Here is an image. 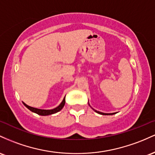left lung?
I'll return each mask as SVG.
<instances>
[{"mask_svg":"<svg viewBox=\"0 0 155 155\" xmlns=\"http://www.w3.org/2000/svg\"><path fill=\"white\" fill-rule=\"evenodd\" d=\"M94 110L96 113H97V114H102V115H113V114H115V113H114V114H104V113L99 112V111H97V110Z\"/></svg>","mask_w":155,"mask_h":155,"instance_id":"1","label":"left lung"}]
</instances>
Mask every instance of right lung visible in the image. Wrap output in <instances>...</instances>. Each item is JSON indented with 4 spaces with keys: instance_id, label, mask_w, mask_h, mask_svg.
I'll use <instances>...</instances> for the list:
<instances>
[{
    "instance_id": "1",
    "label": "right lung",
    "mask_w": 155,
    "mask_h": 155,
    "mask_svg": "<svg viewBox=\"0 0 155 155\" xmlns=\"http://www.w3.org/2000/svg\"><path fill=\"white\" fill-rule=\"evenodd\" d=\"M23 104H24V105L27 107V108H28L29 110H30L31 111H32V112L37 114L38 115L48 116V115H51V114H55V113L58 112V111H60L62 108H63L64 105H65V97H64L63 101H62L61 103L59 105V106H58V107H55V108H54V109H52V110H41V109H38V108H35V107H30V106L27 105L26 104L24 103V102H23Z\"/></svg>"
}]
</instances>
